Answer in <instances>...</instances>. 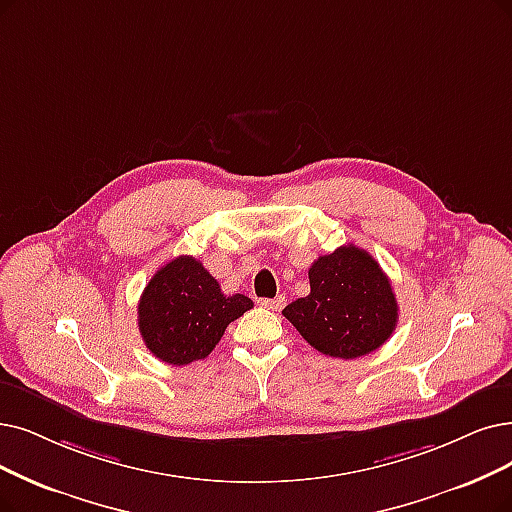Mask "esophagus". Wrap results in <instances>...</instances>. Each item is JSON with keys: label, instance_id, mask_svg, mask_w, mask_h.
<instances>
[{"label": "esophagus", "instance_id": "34e87169", "mask_svg": "<svg viewBox=\"0 0 512 512\" xmlns=\"http://www.w3.org/2000/svg\"><path fill=\"white\" fill-rule=\"evenodd\" d=\"M258 302H260V306H264V309L279 311L281 306L285 304V296H275V298H260Z\"/></svg>", "mask_w": 512, "mask_h": 512}]
</instances>
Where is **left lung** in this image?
<instances>
[{
    "mask_svg": "<svg viewBox=\"0 0 512 512\" xmlns=\"http://www.w3.org/2000/svg\"><path fill=\"white\" fill-rule=\"evenodd\" d=\"M311 294L283 309L313 349L338 359L370 355L391 338L399 306L380 264L357 245H340L309 269Z\"/></svg>",
    "mask_w": 512,
    "mask_h": 512,
    "instance_id": "1",
    "label": "left lung"
}]
</instances>
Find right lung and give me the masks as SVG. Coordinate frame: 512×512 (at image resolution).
I'll return each instance as SVG.
<instances>
[{
  "mask_svg": "<svg viewBox=\"0 0 512 512\" xmlns=\"http://www.w3.org/2000/svg\"><path fill=\"white\" fill-rule=\"evenodd\" d=\"M254 302L222 294L218 281L193 256L170 260L151 277L138 302V330L147 349L170 365L208 357L227 325Z\"/></svg>",
  "mask_w": 512,
  "mask_h": 512,
  "instance_id": "right-lung-1",
  "label": "right lung"
}]
</instances>
